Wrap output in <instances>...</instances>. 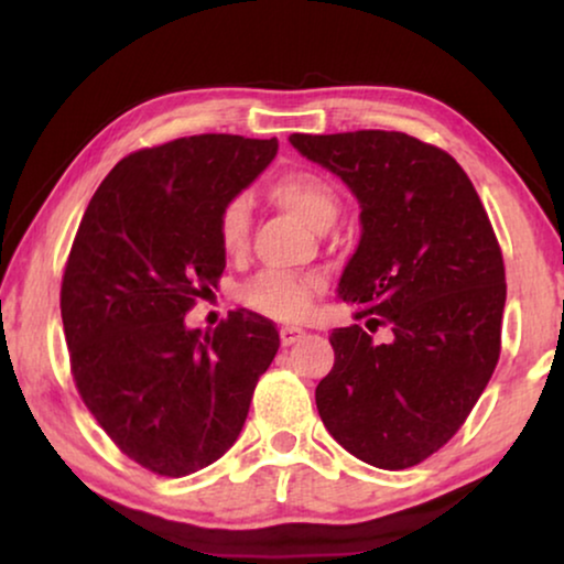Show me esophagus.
I'll list each match as a JSON object with an SVG mask.
<instances>
[{
  "label": "esophagus",
  "mask_w": 564,
  "mask_h": 564,
  "mask_svg": "<svg viewBox=\"0 0 564 564\" xmlns=\"http://www.w3.org/2000/svg\"><path fill=\"white\" fill-rule=\"evenodd\" d=\"M303 336H305V330L297 328V326H282V330H280L282 346H292L295 341H300Z\"/></svg>",
  "instance_id": "esophagus-1"
}]
</instances>
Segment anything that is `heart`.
I'll return each mask as SVG.
<instances>
[{
  "label": "heart",
  "instance_id": "obj_1",
  "mask_svg": "<svg viewBox=\"0 0 564 564\" xmlns=\"http://www.w3.org/2000/svg\"><path fill=\"white\" fill-rule=\"evenodd\" d=\"M269 195L284 210L303 220L305 226L315 230L334 226L338 215V197L334 187L326 180H321L313 172H288L272 184ZM249 223L251 210L249 199L234 197L228 199L226 207L220 210L218 220V238L223 251L228 257L241 253L249 238ZM323 290V280L318 274L307 276H292L280 272H264L257 280H251L243 288V303L251 311L272 315V318L295 321L311 311L313 297Z\"/></svg>",
  "mask_w": 564,
  "mask_h": 564
}]
</instances>
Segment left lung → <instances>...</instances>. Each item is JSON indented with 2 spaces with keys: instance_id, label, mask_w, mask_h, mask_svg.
<instances>
[{
  "instance_id": "left-lung-1",
  "label": "left lung",
  "mask_w": 564,
  "mask_h": 564,
  "mask_svg": "<svg viewBox=\"0 0 564 564\" xmlns=\"http://www.w3.org/2000/svg\"><path fill=\"white\" fill-rule=\"evenodd\" d=\"M290 143L361 207L336 292L365 326L334 328L336 361L315 405L357 459L413 467L457 434L498 365L506 272L488 213L457 161L413 135L292 133Z\"/></svg>"
}]
</instances>
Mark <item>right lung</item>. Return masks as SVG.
Here are the masks:
<instances>
[{
  "label": "right lung",
  "mask_w": 564,
  "mask_h": 564,
  "mask_svg": "<svg viewBox=\"0 0 564 564\" xmlns=\"http://www.w3.org/2000/svg\"><path fill=\"white\" fill-rule=\"evenodd\" d=\"M276 149V138L205 133L130 153L76 230L61 284L76 388L107 436L156 475H192L236 444L280 349L274 323L251 311L207 330L184 323L226 269L220 210Z\"/></svg>",
  "instance_id": "right-lung-1"
}]
</instances>
